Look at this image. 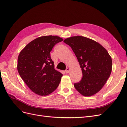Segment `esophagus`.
<instances>
[{"label": "esophagus", "mask_w": 127, "mask_h": 127, "mask_svg": "<svg viewBox=\"0 0 127 127\" xmlns=\"http://www.w3.org/2000/svg\"><path fill=\"white\" fill-rule=\"evenodd\" d=\"M69 70H70V68H67L66 70H65V72H66V74H68L69 72Z\"/></svg>", "instance_id": "esophagus-1"}]
</instances>
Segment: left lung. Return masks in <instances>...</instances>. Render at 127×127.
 <instances>
[{"instance_id":"8db88e82","label":"left lung","mask_w":127,"mask_h":127,"mask_svg":"<svg viewBox=\"0 0 127 127\" xmlns=\"http://www.w3.org/2000/svg\"><path fill=\"white\" fill-rule=\"evenodd\" d=\"M64 42L69 45L78 59L83 76L74 87L84 96H90L100 91L112 71L111 57L98 42L82 36L68 37Z\"/></svg>"}]
</instances>
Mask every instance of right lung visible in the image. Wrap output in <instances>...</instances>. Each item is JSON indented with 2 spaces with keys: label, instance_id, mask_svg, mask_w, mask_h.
I'll return each instance as SVG.
<instances>
[{
  "label": "right lung",
  "instance_id": "1",
  "mask_svg": "<svg viewBox=\"0 0 127 127\" xmlns=\"http://www.w3.org/2000/svg\"><path fill=\"white\" fill-rule=\"evenodd\" d=\"M63 41L58 36H44L30 42L20 52L17 70L30 89L41 96L48 95L59 86L63 74L55 69L50 52Z\"/></svg>",
  "mask_w": 127,
  "mask_h": 127
}]
</instances>
